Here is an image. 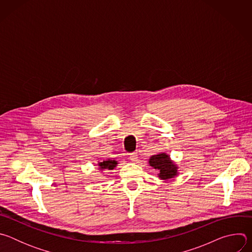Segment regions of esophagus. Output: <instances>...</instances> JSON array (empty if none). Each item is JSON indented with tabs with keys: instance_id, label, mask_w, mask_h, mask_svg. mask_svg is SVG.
<instances>
[{
	"instance_id": "1",
	"label": "esophagus",
	"mask_w": 252,
	"mask_h": 252,
	"mask_svg": "<svg viewBox=\"0 0 252 252\" xmlns=\"http://www.w3.org/2000/svg\"><path fill=\"white\" fill-rule=\"evenodd\" d=\"M129 159L130 160H132V161H135L136 159H137V154L136 153H131V154H129Z\"/></svg>"
}]
</instances>
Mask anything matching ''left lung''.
Returning <instances> with one entry per match:
<instances>
[{
	"mask_svg": "<svg viewBox=\"0 0 252 252\" xmlns=\"http://www.w3.org/2000/svg\"><path fill=\"white\" fill-rule=\"evenodd\" d=\"M149 162L151 166L158 170V177L160 179H169L177 174V166L170 160L166 154L153 156Z\"/></svg>",
	"mask_w": 252,
	"mask_h": 252,
	"instance_id": "left-lung-1",
	"label": "left lung"
}]
</instances>
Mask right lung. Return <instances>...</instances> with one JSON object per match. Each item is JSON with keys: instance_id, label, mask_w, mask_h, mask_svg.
<instances>
[{"instance_id": "right-lung-1", "label": "right lung", "mask_w": 252, "mask_h": 252, "mask_svg": "<svg viewBox=\"0 0 252 252\" xmlns=\"http://www.w3.org/2000/svg\"><path fill=\"white\" fill-rule=\"evenodd\" d=\"M118 162L116 160H111V159H107V160H103L102 162L98 163V166L100 169H114L117 166Z\"/></svg>"}]
</instances>
